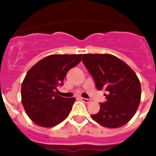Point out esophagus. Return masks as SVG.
Listing matches in <instances>:
<instances>
[{
    "mask_svg": "<svg viewBox=\"0 0 156 156\" xmlns=\"http://www.w3.org/2000/svg\"><path fill=\"white\" fill-rule=\"evenodd\" d=\"M81 100L83 101V102L86 103V104H89V103H90V99H86V98H81Z\"/></svg>",
    "mask_w": 156,
    "mask_h": 156,
    "instance_id": "esophagus-1",
    "label": "esophagus"
}]
</instances>
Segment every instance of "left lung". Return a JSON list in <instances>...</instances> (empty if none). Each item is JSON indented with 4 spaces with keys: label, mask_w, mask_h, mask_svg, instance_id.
<instances>
[{
    "label": "left lung",
    "mask_w": 156,
    "mask_h": 156,
    "mask_svg": "<svg viewBox=\"0 0 156 156\" xmlns=\"http://www.w3.org/2000/svg\"><path fill=\"white\" fill-rule=\"evenodd\" d=\"M83 62L98 90L108 92L99 112L91 115L93 120L108 128L128 123L141 100V84L134 71L111 54H83Z\"/></svg>",
    "instance_id": "8db88e82"
}]
</instances>
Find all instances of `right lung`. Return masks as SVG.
Masks as SVG:
<instances>
[{
    "mask_svg": "<svg viewBox=\"0 0 156 156\" xmlns=\"http://www.w3.org/2000/svg\"><path fill=\"white\" fill-rule=\"evenodd\" d=\"M82 54L50 55L28 70L22 84V103L28 116L38 126L49 128L69 116L75 98L56 95L68 71L80 63Z\"/></svg>",
    "mask_w": 156,
    "mask_h": 156,
    "instance_id": "right-lung-1",
    "label": "right lung"
}]
</instances>
